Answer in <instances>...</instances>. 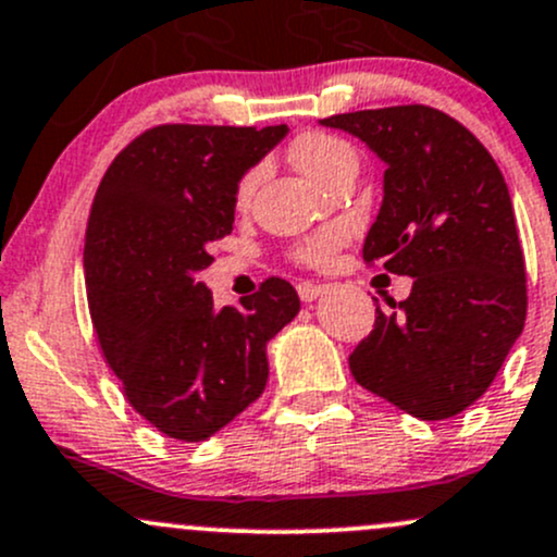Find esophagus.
<instances>
[{"label": "esophagus", "mask_w": 557, "mask_h": 557, "mask_svg": "<svg viewBox=\"0 0 557 557\" xmlns=\"http://www.w3.org/2000/svg\"><path fill=\"white\" fill-rule=\"evenodd\" d=\"M296 290H298V296H301L304 304H312L314 298L323 296L325 288H323V285H318V283H298Z\"/></svg>", "instance_id": "esophagus-1"}]
</instances>
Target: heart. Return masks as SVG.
Wrapping results in <instances>:
<instances>
[{
  "instance_id": "b5f03b06",
  "label": "heart",
  "mask_w": 557,
  "mask_h": 557,
  "mask_svg": "<svg viewBox=\"0 0 557 557\" xmlns=\"http://www.w3.org/2000/svg\"><path fill=\"white\" fill-rule=\"evenodd\" d=\"M294 160L298 171L307 175V178H312L314 184H320V181H323L331 171H336L342 162L355 160V151L347 140L336 136H327V133H307V136L298 138V144L294 146ZM256 178H259L256 171L245 173L243 178H239V202L248 200L250 191H253L256 186ZM344 239H347V230H344V226H325V230L309 234L304 243H298L296 259L304 263H312V267H320V263H325L338 248H342Z\"/></svg>"
}]
</instances>
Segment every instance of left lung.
<instances>
[{"instance_id":"obj_1","label":"left lung","mask_w":557,"mask_h":557,"mask_svg":"<svg viewBox=\"0 0 557 557\" xmlns=\"http://www.w3.org/2000/svg\"><path fill=\"white\" fill-rule=\"evenodd\" d=\"M384 162V200L362 259L413 277L349 355L355 382L424 421L488 389L525 323V261L505 175L461 122L411 107L320 120Z\"/></svg>"}]
</instances>
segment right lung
<instances>
[{"instance_id": "right-lung-1", "label": "right lung", "mask_w": 557, "mask_h": 557, "mask_svg": "<svg viewBox=\"0 0 557 557\" xmlns=\"http://www.w3.org/2000/svg\"><path fill=\"white\" fill-rule=\"evenodd\" d=\"M288 125H157L125 146L90 208L85 283L92 327L131 406L162 435L200 443L259 400L267 344L296 318V288L269 277L215 309L197 274L234 224L237 184Z\"/></svg>"}]
</instances>
